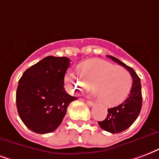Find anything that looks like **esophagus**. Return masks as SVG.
Returning <instances> with one entry per match:
<instances>
[{
	"mask_svg": "<svg viewBox=\"0 0 159 159\" xmlns=\"http://www.w3.org/2000/svg\"><path fill=\"white\" fill-rule=\"evenodd\" d=\"M85 102L87 103V104L89 105V106H93V103L92 102V101H89V100H85Z\"/></svg>",
	"mask_w": 159,
	"mask_h": 159,
	"instance_id": "obj_1",
	"label": "esophagus"
}]
</instances>
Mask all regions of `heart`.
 Returning <instances> with one entry per match:
<instances>
[{"instance_id":"1","label":"heart","mask_w":159,"mask_h":159,"mask_svg":"<svg viewBox=\"0 0 159 159\" xmlns=\"http://www.w3.org/2000/svg\"><path fill=\"white\" fill-rule=\"evenodd\" d=\"M80 77L73 70L65 76V82L73 93L94 89L93 97L106 105H116L126 99L132 89V76L126 69L109 62H86L78 67Z\"/></svg>"}]
</instances>
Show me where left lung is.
I'll use <instances>...</instances> for the list:
<instances>
[{"mask_svg":"<svg viewBox=\"0 0 159 159\" xmlns=\"http://www.w3.org/2000/svg\"><path fill=\"white\" fill-rule=\"evenodd\" d=\"M108 56L114 61L127 69L133 79L132 89L129 97L118 106L108 109L106 118L102 121H98L99 126L103 130L110 133H120L130 127L139 116L142 103V86L139 76L132 68L114 56Z\"/></svg>","mask_w":159,"mask_h":159,"instance_id":"1","label":"left lung"}]
</instances>
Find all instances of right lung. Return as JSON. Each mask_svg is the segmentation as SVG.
I'll return each mask as SVG.
<instances>
[{
	"instance_id": "1",
	"label": "right lung",
	"mask_w": 159,
	"mask_h": 159,
	"mask_svg": "<svg viewBox=\"0 0 159 159\" xmlns=\"http://www.w3.org/2000/svg\"><path fill=\"white\" fill-rule=\"evenodd\" d=\"M67 57L47 56L24 71L18 82L16 102L18 115L29 130L46 134L61 124L70 102L64 88L70 66Z\"/></svg>"
}]
</instances>
